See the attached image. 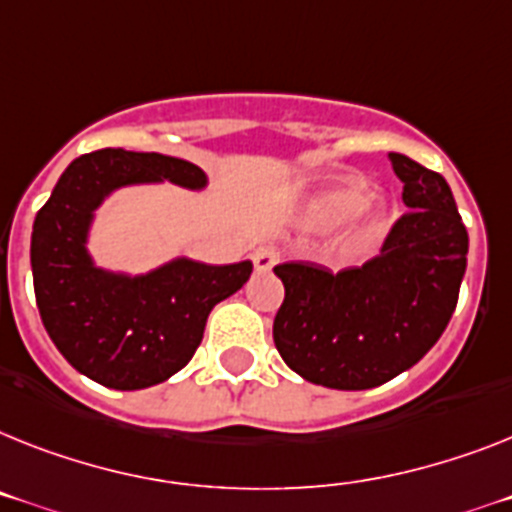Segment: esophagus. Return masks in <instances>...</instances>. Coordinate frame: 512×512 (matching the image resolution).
Instances as JSON below:
<instances>
[{
    "instance_id": "34e87169",
    "label": "esophagus",
    "mask_w": 512,
    "mask_h": 512,
    "mask_svg": "<svg viewBox=\"0 0 512 512\" xmlns=\"http://www.w3.org/2000/svg\"><path fill=\"white\" fill-rule=\"evenodd\" d=\"M252 263H255L257 273H268V270L278 263V255L270 247H260L255 249V255H252Z\"/></svg>"
}]
</instances>
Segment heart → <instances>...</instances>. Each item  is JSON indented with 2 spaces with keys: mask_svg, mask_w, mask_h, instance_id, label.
Returning a JSON list of instances; mask_svg holds the SVG:
<instances>
[{
  "mask_svg": "<svg viewBox=\"0 0 512 512\" xmlns=\"http://www.w3.org/2000/svg\"><path fill=\"white\" fill-rule=\"evenodd\" d=\"M351 217L355 221L338 236L336 255L341 260H364L375 255L393 231V213L385 203L372 200L367 184L356 179L330 184L325 190L309 195L299 208V221L312 231H333Z\"/></svg>",
  "mask_w": 512,
  "mask_h": 512,
  "instance_id": "1",
  "label": "heart"
}]
</instances>
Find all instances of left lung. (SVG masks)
Listing matches in <instances>:
<instances>
[{
	"mask_svg": "<svg viewBox=\"0 0 512 512\" xmlns=\"http://www.w3.org/2000/svg\"><path fill=\"white\" fill-rule=\"evenodd\" d=\"M403 205L385 247L362 268L330 273L312 263L273 268L283 304L273 341L307 382L369 390L414 367L453 317L466 273L468 234L448 182L390 153Z\"/></svg>",
	"mask_w": 512,
	"mask_h": 512,
	"instance_id": "8db88e82",
	"label": "left lung"
}]
</instances>
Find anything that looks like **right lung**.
Returning a JSON list of instances; mask_svg holds the SVG:
<instances>
[{
  "mask_svg": "<svg viewBox=\"0 0 512 512\" xmlns=\"http://www.w3.org/2000/svg\"><path fill=\"white\" fill-rule=\"evenodd\" d=\"M163 182L203 192L208 174L161 153H85L64 169L33 223L30 268L46 333L103 388L143 390L176 375L203 341L210 309L252 273L249 260L208 265L174 257L137 276L96 265L88 244L98 208L124 187Z\"/></svg>",
  "mask_w": 512,
  "mask_h": 512,
  "instance_id": "right-lung-1",
  "label": "right lung"
}]
</instances>
